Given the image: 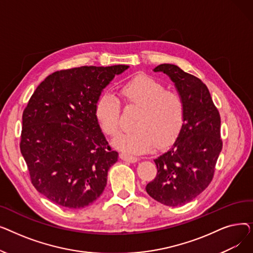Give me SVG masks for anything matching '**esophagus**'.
I'll list each match as a JSON object with an SVG mask.
<instances>
[{"label": "esophagus", "instance_id": "1", "mask_svg": "<svg viewBox=\"0 0 253 253\" xmlns=\"http://www.w3.org/2000/svg\"><path fill=\"white\" fill-rule=\"evenodd\" d=\"M120 158H121L122 160H124V161H128V162H131V163H135L138 160L137 157L131 156V155L126 154V153H121V154H120Z\"/></svg>", "mask_w": 253, "mask_h": 253}]
</instances>
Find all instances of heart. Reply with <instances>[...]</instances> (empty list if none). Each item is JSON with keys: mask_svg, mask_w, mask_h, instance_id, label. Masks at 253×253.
Returning a JSON list of instances; mask_svg holds the SVG:
<instances>
[{"mask_svg": "<svg viewBox=\"0 0 253 253\" xmlns=\"http://www.w3.org/2000/svg\"><path fill=\"white\" fill-rule=\"evenodd\" d=\"M119 96L127 106H135V129L122 132L114 145L132 154L150 151L154 143L161 147L174 139L184 122L185 106L175 91L148 76H135L120 85ZM121 106L111 93H103L95 104V117L106 135L115 136L120 129Z\"/></svg>", "mask_w": 253, "mask_h": 253, "instance_id": "obj_1", "label": "heart"}]
</instances>
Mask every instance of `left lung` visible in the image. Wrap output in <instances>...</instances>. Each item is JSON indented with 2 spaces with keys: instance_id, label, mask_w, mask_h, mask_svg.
<instances>
[{
  "instance_id": "obj_1",
  "label": "left lung",
  "mask_w": 253,
  "mask_h": 253,
  "mask_svg": "<svg viewBox=\"0 0 253 253\" xmlns=\"http://www.w3.org/2000/svg\"><path fill=\"white\" fill-rule=\"evenodd\" d=\"M154 72L166 74L174 83L185 115L175 142L154 160L158 172L145 190L166 206H181L200 195L213 178L222 149L220 116L200 79L170 63L158 65Z\"/></svg>"
}]
</instances>
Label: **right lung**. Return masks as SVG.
Segmentation results:
<instances>
[{
  "label": "right lung",
  "mask_w": 253,
  "mask_h": 253,
  "mask_svg": "<svg viewBox=\"0 0 253 253\" xmlns=\"http://www.w3.org/2000/svg\"><path fill=\"white\" fill-rule=\"evenodd\" d=\"M128 65L81 66L49 75L22 114L20 152L36 190L56 205L84 208L102 194L118 153L95 117L102 90Z\"/></svg>",
  "instance_id": "1"
}]
</instances>
